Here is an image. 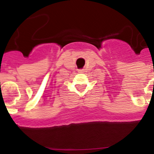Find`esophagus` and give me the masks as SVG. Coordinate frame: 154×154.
Instances as JSON below:
<instances>
[{
  "instance_id": "esophagus-1",
  "label": "esophagus",
  "mask_w": 154,
  "mask_h": 154,
  "mask_svg": "<svg viewBox=\"0 0 154 154\" xmlns=\"http://www.w3.org/2000/svg\"><path fill=\"white\" fill-rule=\"evenodd\" d=\"M78 72H79V73H83L84 70L83 69H79V70H78Z\"/></svg>"
}]
</instances>
